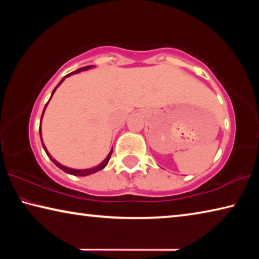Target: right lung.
I'll return each instance as SVG.
<instances>
[{
    "mask_svg": "<svg viewBox=\"0 0 259 259\" xmlns=\"http://www.w3.org/2000/svg\"><path fill=\"white\" fill-rule=\"evenodd\" d=\"M90 66H85V67H82V68H80V69H76V71H74V72H72V73H69V74H67L66 76H68V75H72V74H74V73H78V72H81V71H84V69H87V68H89ZM65 76V77H66ZM64 81V78L63 80H61L59 83H58V85L60 84L61 82ZM57 85V87H58ZM57 87L55 88L54 89V91H52V94L55 93V90L57 89ZM52 96V95H51ZM48 104V103H47ZM47 106V105H46ZM46 108V107H45ZM43 112H45V109H43ZM40 135H41V126H40ZM41 142H42V138H41ZM42 145H43V148H45V151H46V153L48 154V156L50 157V160L54 162V163L58 166V168H60L61 170H63V171H65V172H67V174H71V175H74V176H88V175H91V174H94V172H96V171H99V170H102L103 168H105V166L107 165V163H108V161H109V159H111V155H112V152H113V150L109 152V154L107 155V157L106 159H105L102 163H100L98 166H95V168H91V169H84V170H76V169H71V168H67V166H64V165H61L60 163H58V162H57L54 157H52L49 153H48V151H47V148H46V146H45V144L42 143Z\"/></svg>",
    "mask_w": 259,
    "mask_h": 259,
    "instance_id": "right-lung-1",
    "label": "right lung"
}]
</instances>
